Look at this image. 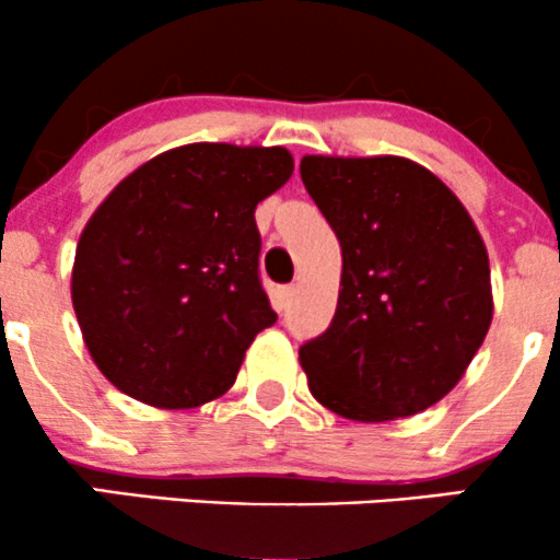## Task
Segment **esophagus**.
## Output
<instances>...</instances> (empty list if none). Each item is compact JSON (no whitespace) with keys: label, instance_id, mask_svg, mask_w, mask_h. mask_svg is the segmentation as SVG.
Returning <instances> with one entry per match:
<instances>
[{"label":"esophagus","instance_id":"obj_1","mask_svg":"<svg viewBox=\"0 0 560 560\" xmlns=\"http://www.w3.org/2000/svg\"><path fill=\"white\" fill-rule=\"evenodd\" d=\"M294 294H298V287H281L279 292H276V307H279V311H287L289 302L294 300Z\"/></svg>","mask_w":560,"mask_h":560}]
</instances>
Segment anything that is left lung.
<instances>
[{"instance_id": "obj_1", "label": "left lung", "mask_w": 560, "mask_h": 560, "mask_svg": "<svg viewBox=\"0 0 560 560\" xmlns=\"http://www.w3.org/2000/svg\"><path fill=\"white\" fill-rule=\"evenodd\" d=\"M300 176L342 247L331 326L300 347L311 395L363 423L432 408L492 324L479 229L450 186L408 158L305 155Z\"/></svg>"}]
</instances>
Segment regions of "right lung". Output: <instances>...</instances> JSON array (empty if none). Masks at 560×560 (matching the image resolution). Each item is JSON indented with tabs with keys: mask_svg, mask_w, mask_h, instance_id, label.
Masks as SVG:
<instances>
[{
	"mask_svg": "<svg viewBox=\"0 0 560 560\" xmlns=\"http://www.w3.org/2000/svg\"><path fill=\"white\" fill-rule=\"evenodd\" d=\"M292 171L284 147L197 141L147 160L102 199L70 298L107 382L165 410L226 395L247 347L276 324L255 208Z\"/></svg>",
	"mask_w": 560,
	"mask_h": 560,
	"instance_id": "right-lung-1",
	"label": "right lung"
}]
</instances>
